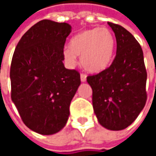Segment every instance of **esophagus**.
Here are the masks:
<instances>
[{"mask_svg": "<svg viewBox=\"0 0 156 156\" xmlns=\"http://www.w3.org/2000/svg\"><path fill=\"white\" fill-rule=\"evenodd\" d=\"M87 80V75H85V74H83V73H81V81L82 82H84V81H86Z\"/></svg>", "mask_w": 156, "mask_h": 156, "instance_id": "esophagus-1", "label": "esophagus"}]
</instances>
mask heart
<instances>
[{"label": "heart", "mask_w": 156, "mask_h": 156, "mask_svg": "<svg viewBox=\"0 0 156 156\" xmlns=\"http://www.w3.org/2000/svg\"><path fill=\"white\" fill-rule=\"evenodd\" d=\"M115 39L107 28L94 27L75 35L69 47L63 49L65 60L70 64L76 62V55L81 57V65L91 73H99L112 62Z\"/></svg>", "instance_id": "heart-1"}]
</instances>
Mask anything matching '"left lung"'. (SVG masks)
Here are the masks:
<instances>
[{"label": "left lung", "instance_id": "obj_1", "mask_svg": "<svg viewBox=\"0 0 156 156\" xmlns=\"http://www.w3.org/2000/svg\"><path fill=\"white\" fill-rule=\"evenodd\" d=\"M116 39V55L108 69L88 75L99 123L110 130L128 128L147 101V71L141 45L124 27L108 22Z\"/></svg>", "mask_w": 156, "mask_h": 156}]
</instances>
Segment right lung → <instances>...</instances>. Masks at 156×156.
Returning a JSON list of instances; mask_svg holds the SVG:
<instances>
[{"label": "right lung", "instance_id": "obj_1", "mask_svg": "<svg viewBox=\"0 0 156 156\" xmlns=\"http://www.w3.org/2000/svg\"><path fill=\"white\" fill-rule=\"evenodd\" d=\"M70 32L66 22L42 20L23 34L13 55L11 98L24 124L41 135L63 129L81 84L79 72L62 62Z\"/></svg>", "mask_w": 156, "mask_h": 156}]
</instances>
